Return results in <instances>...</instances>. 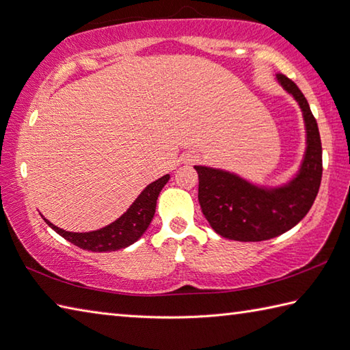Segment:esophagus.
<instances>
[{"label": "esophagus", "mask_w": 350, "mask_h": 350, "mask_svg": "<svg viewBox=\"0 0 350 350\" xmlns=\"http://www.w3.org/2000/svg\"><path fill=\"white\" fill-rule=\"evenodd\" d=\"M198 161V156L197 154H191V156H188L187 158V162H189V163H196Z\"/></svg>", "instance_id": "34e87169"}]
</instances>
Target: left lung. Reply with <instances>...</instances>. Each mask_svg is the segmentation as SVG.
I'll list each match as a JSON object with an SVG mask.
<instances>
[{"label":"left lung","instance_id":"1","mask_svg":"<svg viewBox=\"0 0 350 350\" xmlns=\"http://www.w3.org/2000/svg\"><path fill=\"white\" fill-rule=\"evenodd\" d=\"M278 83L299 103L307 131V148L292 180L277 188L252 185L234 173L196 165L198 202L211 227L222 237L260 242L295 227L313 206L322 180V143L306 96L282 73Z\"/></svg>","mask_w":350,"mask_h":350}]
</instances>
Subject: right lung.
Returning <instances> with one entry per match:
<instances>
[{"label":"right lung","mask_w":350,"mask_h":350,"mask_svg":"<svg viewBox=\"0 0 350 350\" xmlns=\"http://www.w3.org/2000/svg\"><path fill=\"white\" fill-rule=\"evenodd\" d=\"M170 180V174L162 176L161 179L152 182L146 189L137 197L135 202L126 211L120 218L111 222L109 226L94 230V232L87 233H73L66 232V230L57 227L49 222L46 218H43L44 222L63 236L66 241L77 245V247L94 251V252H108L117 251L129 247L133 242H137L143 233L150 226L153 219L156 200L159 197V192L165 187V183Z\"/></svg>","instance_id":"1"}]
</instances>
